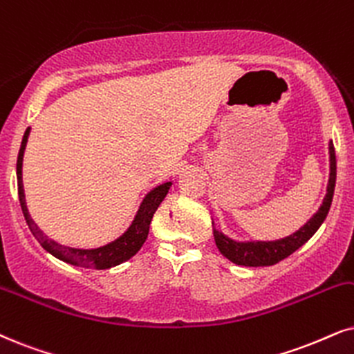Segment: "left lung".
<instances>
[{"instance_id":"1","label":"left lung","mask_w":354,"mask_h":354,"mask_svg":"<svg viewBox=\"0 0 354 354\" xmlns=\"http://www.w3.org/2000/svg\"><path fill=\"white\" fill-rule=\"evenodd\" d=\"M328 160L330 174L325 198L322 201L319 210L304 223L301 229L279 240H234L214 225V240H216L218 252L227 259H230L232 263L240 266H271L279 263L281 259L288 258L304 243H307L315 232L320 229V225L326 218V214H328L330 205H332L335 183H337V156H335L332 140L328 142Z\"/></svg>"}]
</instances>
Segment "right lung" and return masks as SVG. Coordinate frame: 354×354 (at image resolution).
<instances>
[{"label":"right lung","instance_id":"1","mask_svg":"<svg viewBox=\"0 0 354 354\" xmlns=\"http://www.w3.org/2000/svg\"><path fill=\"white\" fill-rule=\"evenodd\" d=\"M29 133H30V127L26 129L24 137H22V142H21L19 155H17V163H16L17 194H19L21 209H22V214H24L26 222H28L30 232H32L39 243L42 245V248L47 250V252L53 254L55 258L62 259V261L65 263H70V265L73 266L96 268V270H107V268L118 266L120 263L131 259L133 254L142 248V245L145 243L147 236H149L150 223H151V218H153L155 210L158 209V205L162 204V201L167 198L173 181H165L162 185L151 187V189L147 192L144 199H142L140 205H138L131 225H129L127 230H125L122 235H119L115 240L96 248L66 247V245H62L55 240L48 239V236L39 229L37 223H35L34 218L30 217L28 204H26L24 185H22V160H24V151L29 140Z\"/></svg>","mask_w":354,"mask_h":354}]
</instances>
